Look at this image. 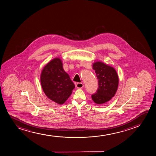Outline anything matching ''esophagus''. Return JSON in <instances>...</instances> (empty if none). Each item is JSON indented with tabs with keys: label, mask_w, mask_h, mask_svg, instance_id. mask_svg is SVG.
I'll return each mask as SVG.
<instances>
[{
	"label": "esophagus",
	"mask_w": 156,
	"mask_h": 156,
	"mask_svg": "<svg viewBox=\"0 0 156 156\" xmlns=\"http://www.w3.org/2000/svg\"><path fill=\"white\" fill-rule=\"evenodd\" d=\"M83 83H77L76 85V86L77 87V88H79V89H80V88H82L83 87Z\"/></svg>",
	"instance_id": "1"
}]
</instances>
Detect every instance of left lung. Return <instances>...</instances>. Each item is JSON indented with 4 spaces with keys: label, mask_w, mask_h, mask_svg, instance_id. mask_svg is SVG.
Returning <instances> with one entry per match:
<instances>
[{
    "label": "left lung",
    "mask_w": 156,
    "mask_h": 156,
    "mask_svg": "<svg viewBox=\"0 0 156 156\" xmlns=\"http://www.w3.org/2000/svg\"><path fill=\"white\" fill-rule=\"evenodd\" d=\"M98 80L99 88L91 95L92 99L97 105H101L110 101L115 94L119 85V77L115 69L102 62L92 65Z\"/></svg>",
    "instance_id": "left-lung-1"
}]
</instances>
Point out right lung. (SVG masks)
Returning <instances> with one entry per match:
<instances>
[{
	"mask_svg": "<svg viewBox=\"0 0 156 156\" xmlns=\"http://www.w3.org/2000/svg\"><path fill=\"white\" fill-rule=\"evenodd\" d=\"M41 84L44 94L51 101L62 105L72 94L75 88L69 76L65 72L62 62L56 57L43 68Z\"/></svg>",
	"mask_w": 156,
	"mask_h": 156,
	"instance_id": "1",
	"label": "right lung"
}]
</instances>
